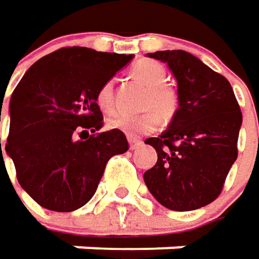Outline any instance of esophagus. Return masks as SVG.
Listing matches in <instances>:
<instances>
[{"mask_svg": "<svg viewBox=\"0 0 259 259\" xmlns=\"http://www.w3.org/2000/svg\"><path fill=\"white\" fill-rule=\"evenodd\" d=\"M128 142H130V148H131V149H136L137 146L142 145V140L137 139V137H128Z\"/></svg>", "mask_w": 259, "mask_h": 259, "instance_id": "1", "label": "esophagus"}]
</instances>
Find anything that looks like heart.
Listing matches in <instances>:
<instances>
[{
	"instance_id": "1",
	"label": "heart",
	"mask_w": 259,
	"mask_h": 259,
	"mask_svg": "<svg viewBox=\"0 0 259 259\" xmlns=\"http://www.w3.org/2000/svg\"><path fill=\"white\" fill-rule=\"evenodd\" d=\"M131 73L140 82L148 87L145 95L143 107H155L163 117H170L177 110V93L172 87L164 84L166 69L154 60H140L133 66ZM114 81L105 79L96 90L95 99L98 107L104 113H111L114 110ZM108 128L125 133L126 136L136 137L154 133L161 125V117L155 110H146L140 114H114L107 120Z\"/></svg>"
}]
</instances>
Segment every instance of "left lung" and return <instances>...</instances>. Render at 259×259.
<instances>
[{"mask_svg": "<svg viewBox=\"0 0 259 259\" xmlns=\"http://www.w3.org/2000/svg\"><path fill=\"white\" fill-rule=\"evenodd\" d=\"M170 67L178 81L169 128L145 143L158 160L143 178L152 196L174 211H192L215 200L237 160L241 111L229 81L193 54L174 50L148 54Z\"/></svg>", "mask_w": 259, "mask_h": 259, "instance_id": "1", "label": "left lung"}]
</instances>
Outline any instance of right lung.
<instances>
[{
    "label": "right lung",
    "instance_id": "obj_1",
    "mask_svg": "<svg viewBox=\"0 0 259 259\" xmlns=\"http://www.w3.org/2000/svg\"><path fill=\"white\" fill-rule=\"evenodd\" d=\"M131 59L60 48L37 60L13 90L6 152L21 187L40 206L59 212L81 208L96 192L108 160L128 151L123 133H98L104 117L95 95Z\"/></svg>",
    "mask_w": 259,
    "mask_h": 259
}]
</instances>
